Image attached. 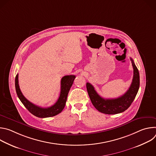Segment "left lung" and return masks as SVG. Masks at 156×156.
I'll use <instances>...</instances> for the list:
<instances>
[{"mask_svg":"<svg viewBox=\"0 0 156 156\" xmlns=\"http://www.w3.org/2000/svg\"><path fill=\"white\" fill-rule=\"evenodd\" d=\"M133 68L132 83L127 91L122 96L115 99H104L94 90L90 83H86V88L92 104L100 112L105 114H117L126 110L134 101L140 87L139 71L133 59L130 58Z\"/></svg>","mask_w":156,"mask_h":156,"instance_id":"1","label":"left lung"}]
</instances>
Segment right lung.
I'll use <instances>...</instances> for the list:
<instances>
[{"mask_svg":"<svg viewBox=\"0 0 156 156\" xmlns=\"http://www.w3.org/2000/svg\"><path fill=\"white\" fill-rule=\"evenodd\" d=\"M75 78V75L64 76L61 80V90L57 101L51 107L42 108L30 102L23 95L18 84V74L15 77V89L17 96L29 112L36 117L39 118H47L55 116L60 114L65 107L69 92Z\"/></svg>","mask_w":156,"mask_h":156,"instance_id":"obj_1","label":"right lung"}]
</instances>
